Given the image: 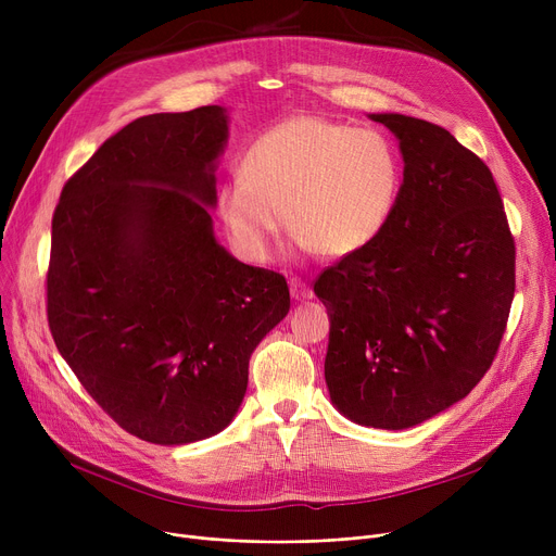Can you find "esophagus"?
Listing matches in <instances>:
<instances>
[{"label":"esophagus","mask_w":556,"mask_h":556,"mask_svg":"<svg viewBox=\"0 0 556 556\" xmlns=\"http://www.w3.org/2000/svg\"><path fill=\"white\" fill-rule=\"evenodd\" d=\"M290 295L293 300H311L313 290L302 279H290Z\"/></svg>","instance_id":"obj_1"}]
</instances>
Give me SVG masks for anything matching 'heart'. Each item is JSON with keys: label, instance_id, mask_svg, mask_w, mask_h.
I'll return each instance as SVG.
<instances>
[{"label": "heart", "instance_id": "b5f03b06", "mask_svg": "<svg viewBox=\"0 0 556 556\" xmlns=\"http://www.w3.org/2000/svg\"><path fill=\"white\" fill-rule=\"evenodd\" d=\"M401 189L392 143L327 116L300 114L261 132L241 175L218 191L227 237L248 261H266L283 227L327 258L365 250L388 225Z\"/></svg>", "mask_w": 556, "mask_h": 556}]
</instances>
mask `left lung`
Wrapping results in <instances>:
<instances>
[{
    "instance_id": "left-lung-1",
    "label": "left lung",
    "mask_w": 556,
    "mask_h": 556,
    "mask_svg": "<svg viewBox=\"0 0 556 556\" xmlns=\"http://www.w3.org/2000/svg\"><path fill=\"white\" fill-rule=\"evenodd\" d=\"M399 139L403 185L383 231L315 279L329 311L325 378L361 426L403 430L469 394L516 290V245L489 166L442 126L371 114Z\"/></svg>"
}]
</instances>
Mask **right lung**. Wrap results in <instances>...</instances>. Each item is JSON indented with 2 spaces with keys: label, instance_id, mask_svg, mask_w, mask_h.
Returning a JSON list of instances; mask_svg holds the SVG:
<instances>
[{
  "label": "right lung",
  "instance_id": "obj_1",
  "mask_svg": "<svg viewBox=\"0 0 556 556\" xmlns=\"http://www.w3.org/2000/svg\"><path fill=\"white\" fill-rule=\"evenodd\" d=\"M225 139L218 105L139 116L72 175L53 212V342L103 413L143 442L220 432L254 346L290 308L283 275L214 239L207 204Z\"/></svg>",
  "mask_w": 556,
  "mask_h": 556
}]
</instances>
